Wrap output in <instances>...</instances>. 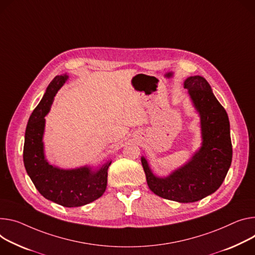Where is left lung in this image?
Returning a JSON list of instances; mask_svg holds the SVG:
<instances>
[{
	"instance_id": "obj_1",
	"label": "left lung",
	"mask_w": 255,
	"mask_h": 255,
	"mask_svg": "<svg viewBox=\"0 0 255 255\" xmlns=\"http://www.w3.org/2000/svg\"><path fill=\"white\" fill-rule=\"evenodd\" d=\"M191 101L199 113L201 147L188 163L167 177H156L147 160L141 157L149 189L159 197L182 203L198 201L217 191L232 161L230 122L226 110L213 94L211 85L201 76L184 81Z\"/></svg>"
}]
</instances>
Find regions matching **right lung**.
Here are the masks:
<instances>
[{
  "label": "right lung",
  "mask_w": 255,
  "mask_h": 255,
  "mask_svg": "<svg viewBox=\"0 0 255 255\" xmlns=\"http://www.w3.org/2000/svg\"><path fill=\"white\" fill-rule=\"evenodd\" d=\"M67 79L66 74L56 76L33 110L25 131L23 161L35 188L44 198L66 207H77L95 201L104 194L112 160L92 171L89 167L63 170L50 165L45 159L42 142L44 117Z\"/></svg>",
  "instance_id": "1"
}]
</instances>
